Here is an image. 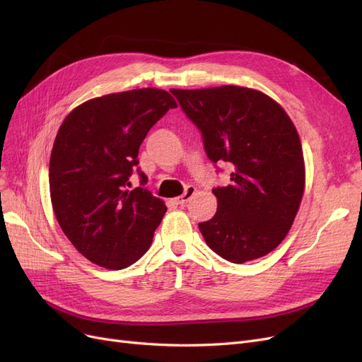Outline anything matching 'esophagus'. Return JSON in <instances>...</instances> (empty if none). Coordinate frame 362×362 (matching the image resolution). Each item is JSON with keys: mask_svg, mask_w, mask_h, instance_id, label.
<instances>
[{"mask_svg": "<svg viewBox=\"0 0 362 362\" xmlns=\"http://www.w3.org/2000/svg\"><path fill=\"white\" fill-rule=\"evenodd\" d=\"M194 193H196V189H194V187H192V185H190V187L185 189L184 194L178 196V198L175 199V201H177V204H178V205H185V204H187V202L192 199V196H193Z\"/></svg>", "mask_w": 362, "mask_h": 362, "instance_id": "34e87169", "label": "esophagus"}]
</instances>
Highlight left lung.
I'll list each match as a JSON object with an SVG mask.
<instances>
[{"mask_svg":"<svg viewBox=\"0 0 362 362\" xmlns=\"http://www.w3.org/2000/svg\"><path fill=\"white\" fill-rule=\"evenodd\" d=\"M170 92L201 129L208 158L234 166L231 184L213 190L216 214L199 223L206 245L237 264L270 254L287 237L305 190L303 152L290 116L249 87Z\"/></svg>","mask_w":362,"mask_h":362,"instance_id":"1","label":"left lung"}]
</instances>
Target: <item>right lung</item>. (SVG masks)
I'll list each match as a JSON object with an SVG mask.
<instances>
[{"label":"right lung","instance_id":"add662e5","mask_svg":"<svg viewBox=\"0 0 362 362\" xmlns=\"http://www.w3.org/2000/svg\"><path fill=\"white\" fill-rule=\"evenodd\" d=\"M175 107L169 92L145 87L93 98L60 125L49 158L52 210L93 264L120 270L149 249L168 208L146 189L131 190L128 180L148 131Z\"/></svg>","mask_w":362,"mask_h":362}]
</instances>
